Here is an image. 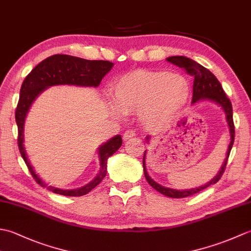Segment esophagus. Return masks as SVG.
I'll return each mask as SVG.
<instances>
[{"mask_svg":"<svg viewBox=\"0 0 251 251\" xmlns=\"http://www.w3.org/2000/svg\"><path fill=\"white\" fill-rule=\"evenodd\" d=\"M136 136V132L134 130H126L124 132V135H123V139L124 140H129L130 138L135 137Z\"/></svg>","mask_w":251,"mask_h":251,"instance_id":"esophagus-1","label":"esophagus"}]
</instances>
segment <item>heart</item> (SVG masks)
<instances>
[{
  "instance_id": "obj_1",
  "label": "heart",
  "mask_w": 251,
  "mask_h": 251,
  "mask_svg": "<svg viewBox=\"0 0 251 251\" xmlns=\"http://www.w3.org/2000/svg\"><path fill=\"white\" fill-rule=\"evenodd\" d=\"M190 94V83L182 74L139 69L116 79L109 109L116 116L138 111L146 125L161 128L177 119Z\"/></svg>"
}]
</instances>
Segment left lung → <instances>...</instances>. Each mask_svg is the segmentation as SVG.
<instances>
[{"mask_svg":"<svg viewBox=\"0 0 251 251\" xmlns=\"http://www.w3.org/2000/svg\"><path fill=\"white\" fill-rule=\"evenodd\" d=\"M168 62H172L173 65L178 66L179 68H182L188 72L190 75L194 76V83H193V98H192V104L199 102L201 100H210L212 102L217 103L220 105L222 110L225 111L226 114V120L227 123L228 131H230V145H228L226 155L225 158V162L222 163L221 168L218 174L212 178L209 182H207L204 185H201L199 188L195 189H190V190H175L166 188V186H163L159 183L155 182L150 176L148 174L147 166H146V158H147V151H145L143 154V159H142V165H143V173H145V177L153 189L158 191L159 193L173 197V199H182V197H186L190 195H193L195 193H199L200 191H202L204 189L208 188V186L211 184L217 183L218 181L220 180L222 174L225 173V169L227 163L228 155H230L231 149L234 143V136H235V130H234V123H233V110H232V103L230 99L226 97V95L223 90L220 82L218 81L217 77L212 74L208 69L205 67L201 66L199 62L190 59L188 57L184 56H173L168 57L166 59ZM150 139V136L147 137V140L149 142Z\"/></svg>","mask_w":251,"mask_h":251,"instance_id":"left-lung-1","label":"left lung"}]
</instances>
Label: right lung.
I'll return each instance as SVG.
<instances>
[{
    "label": "right lung",
    "instance_id": "1",
    "mask_svg": "<svg viewBox=\"0 0 251 251\" xmlns=\"http://www.w3.org/2000/svg\"><path fill=\"white\" fill-rule=\"evenodd\" d=\"M113 63L106 60H86L83 58L69 55H54L40 62L28 75L21 85L19 101L16 109V123L18 126V147L21 156L28 166L32 177L43 188H46L56 194L65 196H82L87 194L95 186H97L106 175V162L108 158L119 150L122 146L120 135L111 138L98 148V157L100 161L99 173L95 179L82 188L74 190H61L49 185L34 172L29 162L25 149V121L31 104L42 92L55 85H76V86L98 87L101 79L108 73Z\"/></svg>",
    "mask_w": 251,
    "mask_h": 251
}]
</instances>
